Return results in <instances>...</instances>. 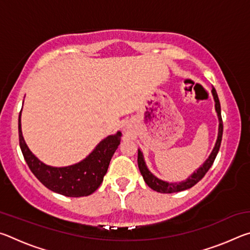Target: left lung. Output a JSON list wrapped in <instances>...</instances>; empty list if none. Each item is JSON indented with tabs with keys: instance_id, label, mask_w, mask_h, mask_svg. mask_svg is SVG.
I'll use <instances>...</instances> for the list:
<instances>
[{
	"instance_id": "obj_1",
	"label": "left lung",
	"mask_w": 250,
	"mask_h": 250,
	"mask_svg": "<svg viewBox=\"0 0 250 250\" xmlns=\"http://www.w3.org/2000/svg\"><path fill=\"white\" fill-rule=\"evenodd\" d=\"M211 94H213L214 97V101H215V110L217 112V117H218V135H217V140L216 143H215V146L211 153L209 154L208 159H207L203 166L197 168L196 172H194L191 176H188V179H186L185 181L179 182V183H170V182L160 180L156 177L155 175L152 174V173L149 171L146 164L145 162V158H143L142 152L140 149L138 150V167L139 170H140L141 174L143 176V180H145L146 183L147 184L149 188H151L154 191L159 192V193H175V192H181V191H185V189L191 188L192 186L195 185L197 182H200L204 175L207 173V171L209 170L210 167L213 166L215 158L219 151V147H221V142H222V137H223V120H222V113H221V104H219V99L217 96V92L215 90V88L213 87L211 89Z\"/></svg>"
}]
</instances>
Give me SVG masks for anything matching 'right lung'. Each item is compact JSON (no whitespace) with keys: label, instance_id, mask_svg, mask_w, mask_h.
Masks as SVG:
<instances>
[{"label":"right lung","instance_id":"obj_1","mask_svg":"<svg viewBox=\"0 0 250 250\" xmlns=\"http://www.w3.org/2000/svg\"><path fill=\"white\" fill-rule=\"evenodd\" d=\"M20 146L29 170L42 184L55 193L68 197L88 196L103 183L110 160L120 145L121 132L108 135L97 146L86 159L74 166L55 167L47 166L34 155L23 138L19 116Z\"/></svg>","mask_w":250,"mask_h":250}]
</instances>
